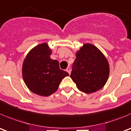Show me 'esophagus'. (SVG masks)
<instances>
[{"label":"esophagus","mask_w":131,"mask_h":131,"mask_svg":"<svg viewBox=\"0 0 131 131\" xmlns=\"http://www.w3.org/2000/svg\"><path fill=\"white\" fill-rule=\"evenodd\" d=\"M66 71H67V72H68L69 74H70V72H71V70H70V68H69V67H68V68H67V70H66Z\"/></svg>","instance_id":"34e87169"}]
</instances>
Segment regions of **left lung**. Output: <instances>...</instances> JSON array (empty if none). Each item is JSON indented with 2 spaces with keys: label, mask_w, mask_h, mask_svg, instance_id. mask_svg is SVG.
Returning a JSON list of instances; mask_svg holds the SVG:
<instances>
[{
  "label": "left lung",
  "mask_w": 131,
  "mask_h": 131,
  "mask_svg": "<svg viewBox=\"0 0 131 131\" xmlns=\"http://www.w3.org/2000/svg\"><path fill=\"white\" fill-rule=\"evenodd\" d=\"M75 55L70 77L77 88L88 94L102 88L110 75V64L103 53L95 45L84 43Z\"/></svg>",
  "instance_id": "8db88e82"
}]
</instances>
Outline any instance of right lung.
<instances>
[{
	"mask_svg": "<svg viewBox=\"0 0 131 131\" xmlns=\"http://www.w3.org/2000/svg\"><path fill=\"white\" fill-rule=\"evenodd\" d=\"M52 50L47 43L38 45L27 54L22 64V77L30 91L48 96L58 90L68 72L59 68V62L50 58Z\"/></svg>",
	"mask_w": 131,
	"mask_h": 131,
	"instance_id": "1",
	"label": "right lung"
}]
</instances>
